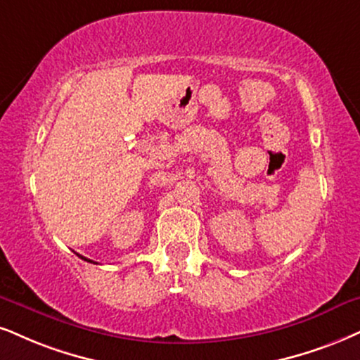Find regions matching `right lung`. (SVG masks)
Segmentation results:
<instances>
[{
  "instance_id": "add662e5",
  "label": "right lung",
  "mask_w": 360,
  "mask_h": 360,
  "mask_svg": "<svg viewBox=\"0 0 360 360\" xmlns=\"http://www.w3.org/2000/svg\"><path fill=\"white\" fill-rule=\"evenodd\" d=\"M79 259H83V260H86V262H93V260H90V259H86V257H83V255H79V254H77ZM93 264H96V262H93Z\"/></svg>"
}]
</instances>
